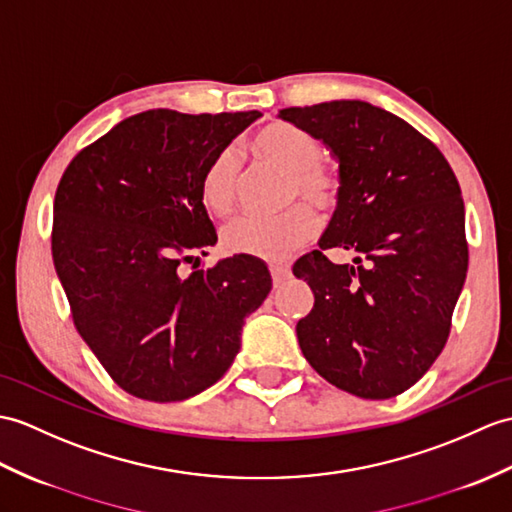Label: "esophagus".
I'll use <instances>...</instances> for the list:
<instances>
[{
    "mask_svg": "<svg viewBox=\"0 0 512 512\" xmlns=\"http://www.w3.org/2000/svg\"><path fill=\"white\" fill-rule=\"evenodd\" d=\"M270 275H272V281H275V285L283 283L285 279H288L290 275V268L285 264H279V261H272L270 264Z\"/></svg>",
    "mask_w": 512,
    "mask_h": 512,
    "instance_id": "34e87169",
    "label": "esophagus"
}]
</instances>
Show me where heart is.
Here are the masks:
<instances>
[{
    "label": "heart",
    "mask_w": 512,
    "mask_h": 512,
    "mask_svg": "<svg viewBox=\"0 0 512 512\" xmlns=\"http://www.w3.org/2000/svg\"><path fill=\"white\" fill-rule=\"evenodd\" d=\"M251 150L255 157L288 174L283 200L292 205L277 216L235 218L224 227L222 244L229 253L279 259L312 240L318 231V216L307 202L320 211H334L340 205L344 192L342 174L336 165L320 159L323 146L312 133L285 122L257 130L251 139ZM237 185L240 163L231 148H224L207 163L200 176L198 194L202 207L211 216H227L235 207Z\"/></svg>",
    "instance_id": "1"
}]
</instances>
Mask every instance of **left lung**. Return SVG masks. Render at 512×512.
I'll list each match as a JSON object with an SVG mask.
<instances>
[{"label": "left lung", "instance_id": "obj_1", "mask_svg": "<svg viewBox=\"0 0 512 512\" xmlns=\"http://www.w3.org/2000/svg\"><path fill=\"white\" fill-rule=\"evenodd\" d=\"M279 117L325 141L344 183L320 251L292 268L314 292L296 323L301 351L340 390L397 397L441 355L465 285L458 178L417 128L368 102L292 106ZM329 247L355 252L356 264L334 265Z\"/></svg>", "mask_w": 512, "mask_h": 512}]
</instances>
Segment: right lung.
Returning a JSON list of instances; mask_svg holds the SVG:
<instances>
[{"label":"right lung","mask_w":512,"mask_h":512,"mask_svg":"<svg viewBox=\"0 0 512 512\" xmlns=\"http://www.w3.org/2000/svg\"><path fill=\"white\" fill-rule=\"evenodd\" d=\"M261 113L152 109L69 161L54 196L52 259L78 334L128 395L172 403L229 371L244 318L272 288L261 261L198 268L218 242L198 185ZM181 263H194L181 278Z\"/></svg>","instance_id":"obj_1"}]
</instances>
